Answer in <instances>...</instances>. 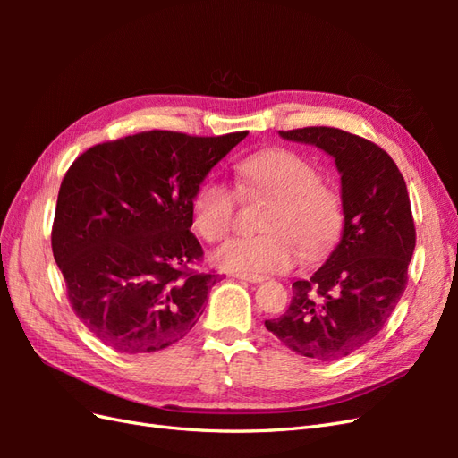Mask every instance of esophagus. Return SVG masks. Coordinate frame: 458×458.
<instances>
[{
  "label": "esophagus",
  "instance_id": "esophagus-1",
  "mask_svg": "<svg viewBox=\"0 0 458 458\" xmlns=\"http://www.w3.org/2000/svg\"><path fill=\"white\" fill-rule=\"evenodd\" d=\"M234 276H237V279H241V281H248V283H261V281H266V276H261V275L239 273V275H234Z\"/></svg>",
  "mask_w": 458,
  "mask_h": 458
}]
</instances>
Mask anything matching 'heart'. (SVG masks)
<instances>
[{
  "instance_id": "obj_1",
  "label": "heart",
  "mask_w": 458,
  "mask_h": 458,
  "mask_svg": "<svg viewBox=\"0 0 458 458\" xmlns=\"http://www.w3.org/2000/svg\"><path fill=\"white\" fill-rule=\"evenodd\" d=\"M244 195L269 197L259 237L233 239L214 254L221 269L279 273L300 259H321L344 227L338 192L318 182L315 165L288 148H266L237 164ZM237 195L224 182L206 179L191 200V224L206 242L224 241L234 225Z\"/></svg>"
}]
</instances>
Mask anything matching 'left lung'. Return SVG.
<instances>
[{
    "instance_id": "obj_1",
    "label": "left lung",
    "mask_w": 458,
    "mask_h": 458,
    "mask_svg": "<svg viewBox=\"0 0 458 458\" xmlns=\"http://www.w3.org/2000/svg\"><path fill=\"white\" fill-rule=\"evenodd\" d=\"M279 133L335 158L344 229L325 266L293 284L288 310L266 328L298 355L338 361L378 335L405 293L417 244L407 185L392 157L363 137L325 126Z\"/></svg>"
}]
</instances>
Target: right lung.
<instances>
[{
    "label": "right lung",
    "mask_w": 458,
    "mask_h": 458,
    "mask_svg": "<svg viewBox=\"0 0 458 458\" xmlns=\"http://www.w3.org/2000/svg\"><path fill=\"white\" fill-rule=\"evenodd\" d=\"M248 131L197 137L141 131L88 148L68 168L51 231L55 261L81 323L120 353L182 340L204 311L217 273L191 229V200Z\"/></svg>",
    "instance_id": "obj_1"
}]
</instances>
